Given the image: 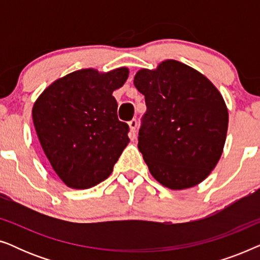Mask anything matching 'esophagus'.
<instances>
[{
	"label": "esophagus",
	"mask_w": 260,
	"mask_h": 260,
	"mask_svg": "<svg viewBox=\"0 0 260 260\" xmlns=\"http://www.w3.org/2000/svg\"><path fill=\"white\" fill-rule=\"evenodd\" d=\"M129 126H130V134H131V136L135 137V136H136L137 120H136V119H131L130 122H129Z\"/></svg>",
	"instance_id": "1"
}]
</instances>
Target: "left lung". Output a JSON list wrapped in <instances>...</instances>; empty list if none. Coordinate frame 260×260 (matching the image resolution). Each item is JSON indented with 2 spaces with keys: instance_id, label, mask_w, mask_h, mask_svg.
<instances>
[{
  "instance_id": "left-lung-1",
  "label": "left lung",
  "mask_w": 260,
  "mask_h": 260,
  "mask_svg": "<svg viewBox=\"0 0 260 260\" xmlns=\"http://www.w3.org/2000/svg\"><path fill=\"white\" fill-rule=\"evenodd\" d=\"M134 84L147 105L138 149L151 175L174 190L202 182L225 145L229 111L222 95L204 74L176 60L138 71Z\"/></svg>"
}]
</instances>
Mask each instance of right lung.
I'll return each mask as SVG.
<instances>
[{"mask_svg": "<svg viewBox=\"0 0 260 260\" xmlns=\"http://www.w3.org/2000/svg\"><path fill=\"white\" fill-rule=\"evenodd\" d=\"M127 76L125 67L79 70L55 80L35 102L39 141L66 186L86 189L108 179L129 143V125L118 119L112 95Z\"/></svg>", "mask_w": 260, "mask_h": 260, "instance_id": "obj_1", "label": "right lung"}]
</instances>
